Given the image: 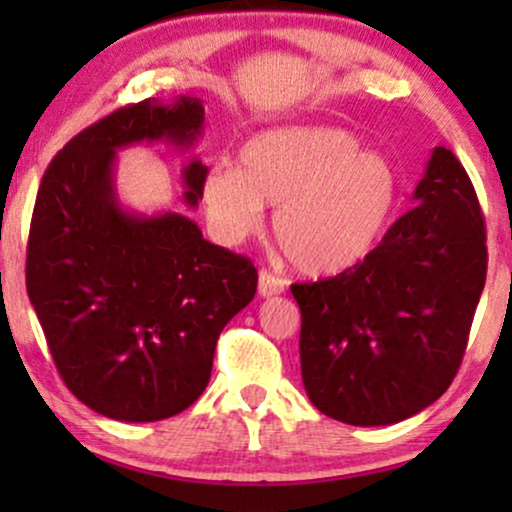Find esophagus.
Listing matches in <instances>:
<instances>
[{
  "label": "esophagus",
  "instance_id": "34e87169",
  "mask_svg": "<svg viewBox=\"0 0 512 512\" xmlns=\"http://www.w3.org/2000/svg\"><path fill=\"white\" fill-rule=\"evenodd\" d=\"M257 291H260V296H264V298L279 296V293L284 291V279H279L276 274L262 269L260 276H257Z\"/></svg>",
  "mask_w": 512,
  "mask_h": 512
}]
</instances>
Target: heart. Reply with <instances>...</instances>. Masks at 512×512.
<instances>
[{"label":"heart","mask_w":512,"mask_h":512,"mask_svg":"<svg viewBox=\"0 0 512 512\" xmlns=\"http://www.w3.org/2000/svg\"><path fill=\"white\" fill-rule=\"evenodd\" d=\"M240 168H214L202 204L223 243L260 231L264 204L274 211V236L293 267L334 276L356 267L380 245L402 199L390 158L363 151L337 127H279L240 146Z\"/></svg>","instance_id":"1"}]
</instances>
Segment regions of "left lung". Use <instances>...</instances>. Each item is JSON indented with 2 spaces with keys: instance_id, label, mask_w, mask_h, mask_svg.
<instances>
[{
  "instance_id": "8db88e82",
  "label": "left lung",
  "mask_w": 512,
  "mask_h": 512,
  "mask_svg": "<svg viewBox=\"0 0 512 512\" xmlns=\"http://www.w3.org/2000/svg\"><path fill=\"white\" fill-rule=\"evenodd\" d=\"M416 207L363 262L293 284L310 402L351 426H387L448 390L486 284V226L467 170L436 146Z\"/></svg>"
}]
</instances>
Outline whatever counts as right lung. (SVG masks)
I'll list each match as a JSON object with an SVG mask.
<instances>
[{
	"label": "right lung",
	"instance_id": "add662e5",
	"mask_svg": "<svg viewBox=\"0 0 512 512\" xmlns=\"http://www.w3.org/2000/svg\"><path fill=\"white\" fill-rule=\"evenodd\" d=\"M202 125L199 98L125 105L76 134L40 180L28 298L64 385L108 419L161 421L197 402L221 330L257 291L248 257L211 245L192 219L117 204V149L161 139L187 149ZM207 173L202 161L182 170L187 207Z\"/></svg>",
	"mask_w": 512,
	"mask_h": 512
}]
</instances>
